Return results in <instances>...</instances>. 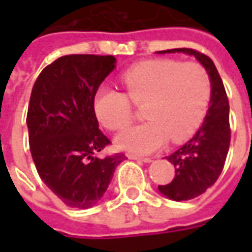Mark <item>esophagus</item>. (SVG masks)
<instances>
[{
	"mask_svg": "<svg viewBox=\"0 0 252 252\" xmlns=\"http://www.w3.org/2000/svg\"><path fill=\"white\" fill-rule=\"evenodd\" d=\"M128 158L135 159V160H140V162H146V163H148V162H151V160H153V159L147 158V157H137V155H133V154H128Z\"/></svg>",
	"mask_w": 252,
	"mask_h": 252,
	"instance_id": "obj_1",
	"label": "esophagus"
}]
</instances>
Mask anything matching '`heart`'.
I'll list each match as a JSON object with an SVG mask.
<instances>
[{
    "mask_svg": "<svg viewBox=\"0 0 252 252\" xmlns=\"http://www.w3.org/2000/svg\"><path fill=\"white\" fill-rule=\"evenodd\" d=\"M126 93L99 89L94 95V113L109 131H121L143 108L146 123L116 137L117 146L131 153L157 151L170 139H190L205 119L212 98V82L205 67L177 59H151L123 72Z\"/></svg>",
    "mask_w": 252,
    "mask_h": 252,
    "instance_id": "1",
    "label": "heart"
}]
</instances>
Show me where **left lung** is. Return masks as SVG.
Returning a JSON list of instances; mask_svg holds the SVG:
<instances>
[{
  "label": "left lung",
  "mask_w": 252,
  "mask_h": 252,
  "mask_svg": "<svg viewBox=\"0 0 252 252\" xmlns=\"http://www.w3.org/2000/svg\"><path fill=\"white\" fill-rule=\"evenodd\" d=\"M185 52L194 55L209 74L212 98L205 120L189 142L167 157L174 164L175 177L167 185H159V191L174 201L191 200L205 193L221 174L231 143L229 102L221 77L211 58L193 48H174L159 51Z\"/></svg>",
  "instance_id": "1"
}]
</instances>
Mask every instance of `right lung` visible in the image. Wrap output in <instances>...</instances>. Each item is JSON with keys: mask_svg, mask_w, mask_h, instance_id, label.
Listing matches in <instances>:
<instances>
[{"mask_svg": "<svg viewBox=\"0 0 252 252\" xmlns=\"http://www.w3.org/2000/svg\"><path fill=\"white\" fill-rule=\"evenodd\" d=\"M112 55H66L43 68L27 113L32 159L43 182L62 202L88 209L108 189L126 155H95L110 140L98 128L94 95L115 68Z\"/></svg>", "mask_w": 252, "mask_h": 252, "instance_id": "1", "label": "right lung"}]
</instances>
